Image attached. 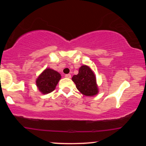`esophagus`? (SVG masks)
Returning <instances> with one entry per match:
<instances>
[{
  "label": "esophagus",
  "instance_id": "esophagus-1",
  "mask_svg": "<svg viewBox=\"0 0 146 146\" xmlns=\"http://www.w3.org/2000/svg\"><path fill=\"white\" fill-rule=\"evenodd\" d=\"M65 78H71V74H66V75H65Z\"/></svg>",
  "mask_w": 146,
  "mask_h": 146
}]
</instances>
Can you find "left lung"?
<instances>
[{
  "mask_svg": "<svg viewBox=\"0 0 146 146\" xmlns=\"http://www.w3.org/2000/svg\"><path fill=\"white\" fill-rule=\"evenodd\" d=\"M72 80L82 94L92 97L98 93L95 75L90 68L86 65H83L79 68L78 74L73 75Z\"/></svg>",
  "mask_w": 146,
  "mask_h": 146,
  "instance_id": "8db88e82",
  "label": "left lung"
}]
</instances>
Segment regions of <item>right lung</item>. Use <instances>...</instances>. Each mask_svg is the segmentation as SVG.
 <instances>
[{
  "instance_id": "1",
  "label": "right lung",
  "mask_w": 146,
  "mask_h": 146,
  "mask_svg": "<svg viewBox=\"0 0 146 146\" xmlns=\"http://www.w3.org/2000/svg\"><path fill=\"white\" fill-rule=\"evenodd\" d=\"M61 79V75L51 68H46L36 80V86L42 94L53 91Z\"/></svg>"
}]
</instances>
